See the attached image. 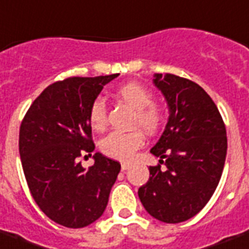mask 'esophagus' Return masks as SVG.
I'll use <instances>...</instances> for the list:
<instances>
[{
	"label": "esophagus",
	"mask_w": 249,
	"mask_h": 249,
	"mask_svg": "<svg viewBox=\"0 0 249 249\" xmlns=\"http://www.w3.org/2000/svg\"><path fill=\"white\" fill-rule=\"evenodd\" d=\"M129 167H130V164H129V163H121V170L123 171H126V170H129Z\"/></svg>",
	"instance_id": "obj_1"
}]
</instances>
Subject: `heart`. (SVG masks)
<instances>
[{
  "instance_id": "b5f03b06",
  "label": "heart",
  "mask_w": 249,
  "mask_h": 249,
  "mask_svg": "<svg viewBox=\"0 0 249 249\" xmlns=\"http://www.w3.org/2000/svg\"><path fill=\"white\" fill-rule=\"evenodd\" d=\"M116 92L121 99L137 109L136 123L141 125L146 132L155 134L160 130L166 115L162 107L153 103L154 95L147 87L140 82H128L119 87ZM89 123L91 128L98 132L106 128L107 116L103 100L96 99L92 102L89 109ZM143 140L145 134L141 129H132L128 132L115 130L102 140L100 149L108 157L128 160L142 145Z\"/></svg>"
}]
</instances>
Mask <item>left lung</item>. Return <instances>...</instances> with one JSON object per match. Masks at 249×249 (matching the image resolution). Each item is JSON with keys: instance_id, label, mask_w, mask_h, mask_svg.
<instances>
[{"instance_id": "1", "label": "left lung", "mask_w": 249, "mask_h": 249, "mask_svg": "<svg viewBox=\"0 0 249 249\" xmlns=\"http://www.w3.org/2000/svg\"><path fill=\"white\" fill-rule=\"evenodd\" d=\"M153 82L170 109L166 129L150 150L165 167L150 166L138 197L151 217L179 223L208 204L221 180L226 126L213 99L197 83L174 74H155Z\"/></svg>"}]
</instances>
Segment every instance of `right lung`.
I'll return each instance as SVG.
<instances>
[{"label": "right lung", "mask_w": 249, "mask_h": 249, "mask_svg": "<svg viewBox=\"0 0 249 249\" xmlns=\"http://www.w3.org/2000/svg\"><path fill=\"white\" fill-rule=\"evenodd\" d=\"M117 75L70 77L49 85L20 124L19 154L30 192L49 219L69 229L102 217L121 170L120 163L100 153L89 170L78 160L95 149L91 104Z\"/></svg>", "instance_id": "right-lung-1"}]
</instances>
